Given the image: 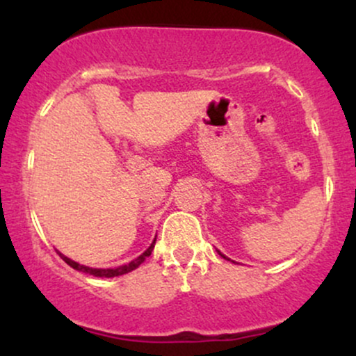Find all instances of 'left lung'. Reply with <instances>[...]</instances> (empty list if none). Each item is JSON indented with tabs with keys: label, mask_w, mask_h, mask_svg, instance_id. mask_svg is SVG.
<instances>
[{
	"label": "left lung",
	"mask_w": 356,
	"mask_h": 356,
	"mask_svg": "<svg viewBox=\"0 0 356 356\" xmlns=\"http://www.w3.org/2000/svg\"><path fill=\"white\" fill-rule=\"evenodd\" d=\"M219 254H220V252H219ZM220 256H222V257H226V256H224V254H220Z\"/></svg>",
	"instance_id": "left-lung-1"
}]
</instances>
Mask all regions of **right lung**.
Instances as JSON below:
<instances>
[{
	"mask_svg": "<svg viewBox=\"0 0 356 356\" xmlns=\"http://www.w3.org/2000/svg\"><path fill=\"white\" fill-rule=\"evenodd\" d=\"M154 246H155V239H154V243L149 246V249H147L145 252H142V254L138 256L137 259L130 261L129 264H124V266H118V268H115V269H97V268H88V266H83V264L75 263V261H72L70 257L63 256V254H61V252H58V254H60L61 259H63L65 263L68 264V266H72L73 269H76V271L87 273V275H92V276H97V277H113V276L125 275V273H130V271H134V269H137L138 266H140L142 263H144L145 257L150 256V252L154 251Z\"/></svg>",
	"mask_w": 356,
	"mask_h": 356,
	"instance_id": "right-lung-1",
	"label": "right lung"
}]
</instances>
